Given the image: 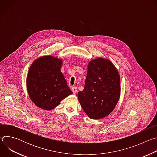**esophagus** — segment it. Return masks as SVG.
Here are the masks:
<instances>
[{
    "instance_id": "esophagus-1",
    "label": "esophagus",
    "mask_w": 157,
    "mask_h": 157,
    "mask_svg": "<svg viewBox=\"0 0 157 157\" xmlns=\"http://www.w3.org/2000/svg\"><path fill=\"white\" fill-rule=\"evenodd\" d=\"M71 90H72L73 94H76V93H77V87H75V86H73Z\"/></svg>"
}]
</instances>
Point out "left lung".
<instances>
[{"instance_id": "obj_1", "label": "left lung", "mask_w": 157, "mask_h": 157, "mask_svg": "<svg viewBox=\"0 0 157 157\" xmlns=\"http://www.w3.org/2000/svg\"><path fill=\"white\" fill-rule=\"evenodd\" d=\"M121 96V78L114 64L102 57L87 65L84 90L78 98L86 115L91 119L107 117L116 107Z\"/></svg>"}]
</instances>
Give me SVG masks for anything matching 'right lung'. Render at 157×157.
Instances as JSON below:
<instances>
[{
    "label": "right lung",
    "instance_id": "1",
    "mask_svg": "<svg viewBox=\"0 0 157 157\" xmlns=\"http://www.w3.org/2000/svg\"><path fill=\"white\" fill-rule=\"evenodd\" d=\"M63 63L61 58L47 55L32 63L26 85L29 96L36 107L52 110L73 94L61 71Z\"/></svg>",
    "mask_w": 157,
    "mask_h": 157
}]
</instances>
